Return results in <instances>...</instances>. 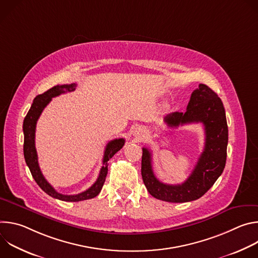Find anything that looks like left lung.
Wrapping results in <instances>:
<instances>
[{
  "label": "left lung",
  "mask_w": 258,
  "mask_h": 258,
  "mask_svg": "<svg viewBox=\"0 0 258 258\" xmlns=\"http://www.w3.org/2000/svg\"><path fill=\"white\" fill-rule=\"evenodd\" d=\"M170 127L201 122L205 131V146L191 175L179 185H167L155 176L151 152L143 148L142 177L148 192L156 199L182 203L202 197L223 173L227 160L228 124L222 100L206 85L200 84L190 98L186 112H172L164 117Z\"/></svg>",
  "instance_id": "8db88e82"
}]
</instances>
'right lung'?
<instances>
[{
	"mask_svg": "<svg viewBox=\"0 0 258 258\" xmlns=\"http://www.w3.org/2000/svg\"><path fill=\"white\" fill-rule=\"evenodd\" d=\"M77 85L76 84H70V85H62V86H55L52 89L48 90L42 95H38L28 110V112L23 120V134H24V144H23V154H24V159L25 162L31 172L32 177L36 181V183L40 186V188L46 192L48 195H50L53 198L62 200V201H67V202H79L83 200H88L96 197L100 191L102 190V187L105 182V178L108 172V161L110 158H112V156L119 151L123 145H124V139H115L110 141L107 146L104 152V157H103V166L100 170L99 176L97 180L94 182V185L89 188L88 190L77 194V195H63L58 193L50 183L47 181L45 176L43 175L41 168L39 166V161H38V154H36L35 150V126H36V121H38L40 115L42 114L43 110L45 107L51 102L52 98L57 97L61 94H65L67 92H73L76 90Z\"/></svg>",
	"mask_w": 258,
	"mask_h": 258,
	"instance_id": "obj_1",
	"label": "right lung"
}]
</instances>
